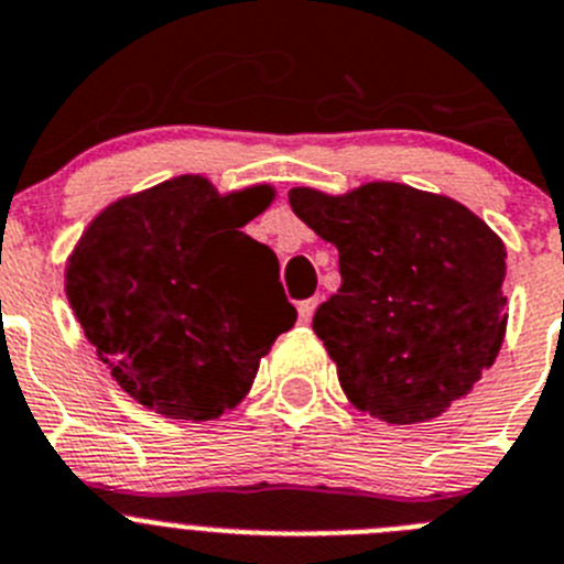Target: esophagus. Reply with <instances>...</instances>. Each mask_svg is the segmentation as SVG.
<instances>
[{"label": "esophagus", "instance_id": "1", "mask_svg": "<svg viewBox=\"0 0 564 564\" xmlns=\"http://www.w3.org/2000/svg\"><path fill=\"white\" fill-rule=\"evenodd\" d=\"M319 300L317 297H308V300H300L297 314H300V323H308L314 317V308H317Z\"/></svg>", "mask_w": 564, "mask_h": 564}]
</instances>
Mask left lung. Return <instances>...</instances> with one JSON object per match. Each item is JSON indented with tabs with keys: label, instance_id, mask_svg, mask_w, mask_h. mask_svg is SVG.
<instances>
[{
	"label": "left lung",
	"instance_id": "8db88e82",
	"mask_svg": "<svg viewBox=\"0 0 564 564\" xmlns=\"http://www.w3.org/2000/svg\"><path fill=\"white\" fill-rule=\"evenodd\" d=\"M289 205L339 250L341 286L312 325L350 403L409 425L465 398L507 334L503 241L456 199L401 183L292 188Z\"/></svg>",
	"mask_w": 564,
	"mask_h": 564
}]
</instances>
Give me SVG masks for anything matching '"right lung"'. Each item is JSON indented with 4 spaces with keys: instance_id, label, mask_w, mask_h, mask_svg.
<instances>
[{
    "instance_id": "add662e5",
    "label": "right lung",
    "mask_w": 564,
    "mask_h": 564,
    "mask_svg": "<svg viewBox=\"0 0 564 564\" xmlns=\"http://www.w3.org/2000/svg\"><path fill=\"white\" fill-rule=\"evenodd\" d=\"M270 199V186L219 197L205 177L183 175L108 205L72 252L68 303L141 406L219 417L294 325L275 252L241 234Z\"/></svg>"
}]
</instances>
